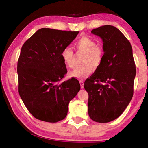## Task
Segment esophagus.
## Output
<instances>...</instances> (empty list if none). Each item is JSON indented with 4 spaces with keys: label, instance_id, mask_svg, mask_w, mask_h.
<instances>
[{
    "label": "esophagus",
    "instance_id": "esophagus-1",
    "mask_svg": "<svg viewBox=\"0 0 148 148\" xmlns=\"http://www.w3.org/2000/svg\"><path fill=\"white\" fill-rule=\"evenodd\" d=\"M79 83H80V85H81V89H83L84 88V81L81 80L79 81Z\"/></svg>",
    "mask_w": 148,
    "mask_h": 148
}]
</instances>
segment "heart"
I'll use <instances>...</instances> for the list:
<instances>
[{
  "label": "heart",
  "mask_w": 148,
  "mask_h": 148,
  "mask_svg": "<svg viewBox=\"0 0 148 148\" xmlns=\"http://www.w3.org/2000/svg\"><path fill=\"white\" fill-rule=\"evenodd\" d=\"M74 46L78 51L84 53L81 65L75 67L69 72V77L77 79H84L88 76L94 69L98 68L103 60V52L101 47L96 45L95 40L86 36H83L74 42ZM61 57L65 65L71 68L73 66L74 53L69 46H66L62 49Z\"/></svg>",
  "instance_id": "obj_1"
}]
</instances>
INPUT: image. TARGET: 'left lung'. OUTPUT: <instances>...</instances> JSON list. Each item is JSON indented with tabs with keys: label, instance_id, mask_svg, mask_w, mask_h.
I'll list each match as a JSON object with an SVG mask.
<instances>
[{
	"label": "left lung",
	"instance_id": "obj_1",
	"mask_svg": "<svg viewBox=\"0 0 148 148\" xmlns=\"http://www.w3.org/2000/svg\"><path fill=\"white\" fill-rule=\"evenodd\" d=\"M103 42L101 64L84 82L88 93V114L92 120L108 123L118 118L130 102L136 69L130 42L117 28L92 30Z\"/></svg>",
	"mask_w": 148,
	"mask_h": 148
}]
</instances>
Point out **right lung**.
<instances>
[{
    "label": "right lung",
    "mask_w": 148,
    "mask_h": 148,
    "mask_svg": "<svg viewBox=\"0 0 148 148\" xmlns=\"http://www.w3.org/2000/svg\"><path fill=\"white\" fill-rule=\"evenodd\" d=\"M79 32L43 28L22 46L17 67L18 92L29 111L39 120L64 119L69 102L80 90L79 81L74 77L60 82L67 72L61 52Z\"/></svg>",
    "instance_id": "right-lung-1"
}]
</instances>
